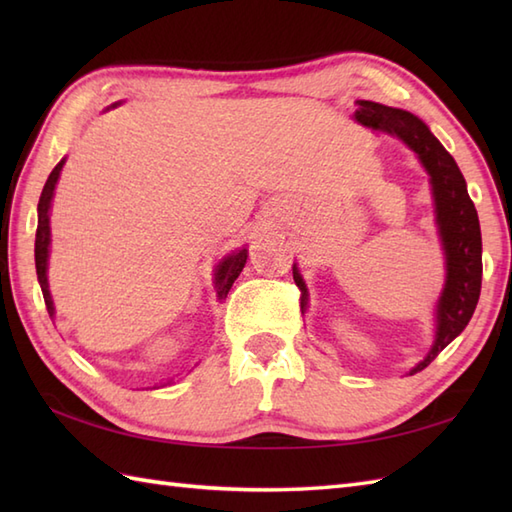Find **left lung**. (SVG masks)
I'll return each mask as SVG.
<instances>
[{"mask_svg": "<svg viewBox=\"0 0 512 512\" xmlns=\"http://www.w3.org/2000/svg\"><path fill=\"white\" fill-rule=\"evenodd\" d=\"M356 121L378 134H391L405 140L422 160L431 176L433 200H436V220L447 255V284L438 301V334L431 352L422 363L411 369L420 372L469 325L482 290V233L475 204L466 191L464 176L455 165L453 156L438 138L429 132L420 118L409 112L394 110L372 101H356ZM295 284L306 295L301 275L292 268Z\"/></svg>", "mask_w": 512, "mask_h": 512, "instance_id": "8db88e82", "label": "left lung"}]
</instances>
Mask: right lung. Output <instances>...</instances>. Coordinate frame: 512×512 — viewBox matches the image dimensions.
I'll return each mask as SVG.
<instances>
[{"mask_svg": "<svg viewBox=\"0 0 512 512\" xmlns=\"http://www.w3.org/2000/svg\"><path fill=\"white\" fill-rule=\"evenodd\" d=\"M63 162L61 160L57 167L52 169V173L46 180V187H43L41 191V198H39V222H37V239H35V266H37V277H39V286H41V292H43V301H46V308H48V314L52 317L54 314V306H52V297H50V290H48V277H46V268H48V246H50V217H48V211H50V200H52V193H54V187H57V180H59V173L63 169ZM246 248L239 250V253L231 255L228 259H224V262L220 264V268H217V295L226 297L228 290H231L233 281L239 277V273H242V268L246 264Z\"/></svg>", "mask_w": 512, "mask_h": 512, "instance_id": "right-lung-1", "label": "right lung"}]
</instances>
